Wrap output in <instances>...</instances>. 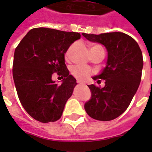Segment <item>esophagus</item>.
Wrapping results in <instances>:
<instances>
[{
    "label": "esophagus",
    "instance_id": "obj_1",
    "mask_svg": "<svg viewBox=\"0 0 152 152\" xmlns=\"http://www.w3.org/2000/svg\"><path fill=\"white\" fill-rule=\"evenodd\" d=\"M77 84H84V83H83L80 80H77Z\"/></svg>",
    "mask_w": 152,
    "mask_h": 152
}]
</instances>
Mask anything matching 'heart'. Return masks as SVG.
<instances>
[{"label":"heart","mask_w":152,"mask_h":152,"mask_svg":"<svg viewBox=\"0 0 152 152\" xmlns=\"http://www.w3.org/2000/svg\"><path fill=\"white\" fill-rule=\"evenodd\" d=\"M102 49V47L99 45H92L91 46V49ZM92 71L89 68L83 65H75L72 67V74L78 79H84L91 75Z\"/></svg>","instance_id":"1"}]
</instances>
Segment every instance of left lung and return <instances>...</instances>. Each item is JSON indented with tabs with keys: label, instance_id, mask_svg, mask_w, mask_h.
I'll return each mask as SVG.
<instances>
[{
	"label": "left lung",
	"instance_id": "left-lung-1",
	"mask_svg": "<svg viewBox=\"0 0 152 152\" xmlns=\"http://www.w3.org/2000/svg\"><path fill=\"white\" fill-rule=\"evenodd\" d=\"M82 35L89 41L104 45L107 51L105 68L93 77L98 84L100 79L105 80V86L88 85L91 96L84 109L93 119L113 120L126 111L139 88L143 68L142 51L133 38L120 32Z\"/></svg>",
	"mask_w": 152,
	"mask_h": 152
}]
</instances>
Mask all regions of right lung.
Wrapping results in <instances>:
<instances>
[{"label": "right lung", "mask_w": 152, "mask_h": 152, "mask_svg": "<svg viewBox=\"0 0 152 152\" xmlns=\"http://www.w3.org/2000/svg\"><path fill=\"white\" fill-rule=\"evenodd\" d=\"M80 34L49 28H34L16 48L13 77L21 104L36 120L57 121L76 86L69 75L64 54ZM63 79L58 85L51 79L54 72Z\"/></svg>", "instance_id": "right-lung-1"}]
</instances>
